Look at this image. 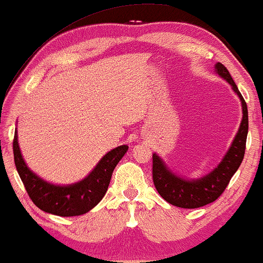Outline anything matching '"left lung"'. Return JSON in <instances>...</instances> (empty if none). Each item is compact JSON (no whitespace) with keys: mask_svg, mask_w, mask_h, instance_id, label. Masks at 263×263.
Listing matches in <instances>:
<instances>
[{"mask_svg":"<svg viewBox=\"0 0 263 263\" xmlns=\"http://www.w3.org/2000/svg\"><path fill=\"white\" fill-rule=\"evenodd\" d=\"M214 69L218 75L227 81L232 87V90L238 95L243 113L237 135L235 136L231 146L229 147L220 163L212 172L200 179L187 180L175 175L158 155H153V179L155 187L165 201L181 209H198L217 200L228 187L231 177L237 172L246 153L248 136L247 103L228 69L221 63H217Z\"/></svg>","mask_w":263,"mask_h":263,"instance_id":"obj_1","label":"left lung"}]
</instances>
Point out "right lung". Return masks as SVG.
Here are the masks:
<instances>
[{"mask_svg": "<svg viewBox=\"0 0 263 263\" xmlns=\"http://www.w3.org/2000/svg\"><path fill=\"white\" fill-rule=\"evenodd\" d=\"M127 149V145H120L110 150L82 181L59 186L43 180L27 167L17 143V131L13 140L14 162L31 200L44 212L61 217L81 216L101 201L108 190L113 170Z\"/></svg>", "mask_w": 263, "mask_h": 263, "instance_id": "add662e5", "label": "right lung"}]
</instances>
